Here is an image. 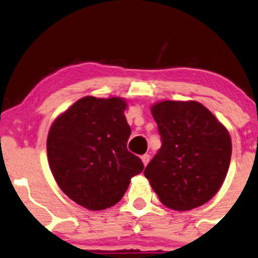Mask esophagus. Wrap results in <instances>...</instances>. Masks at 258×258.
<instances>
[{
    "label": "esophagus",
    "instance_id": "obj_1",
    "mask_svg": "<svg viewBox=\"0 0 258 258\" xmlns=\"http://www.w3.org/2000/svg\"><path fill=\"white\" fill-rule=\"evenodd\" d=\"M141 158H142L143 164L147 165V164H148V162H150V159H151V156H150V154H143V156L141 157Z\"/></svg>",
    "mask_w": 258,
    "mask_h": 258
}]
</instances>
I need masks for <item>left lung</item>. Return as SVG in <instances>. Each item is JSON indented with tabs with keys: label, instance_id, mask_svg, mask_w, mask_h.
I'll return each mask as SVG.
<instances>
[{
	"label": "left lung",
	"instance_id": "left-lung-1",
	"mask_svg": "<svg viewBox=\"0 0 258 258\" xmlns=\"http://www.w3.org/2000/svg\"><path fill=\"white\" fill-rule=\"evenodd\" d=\"M162 147L145 177L165 207L190 210L220 189L231 159L225 126L197 101H161L152 106Z\"/></svg>",
	"mask_w": 258,
	"mask_h": 258
}]
</instances>
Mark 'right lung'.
<instances>
[{
  "label": "right lung",
  "mask_w": 258,
  "mask_h": 258,
  "mask_svg": "<svg viewBox=\"0 0 258 258\" xmlns=\"http://www.w3.org/2000/svg\"><path fill=\"white\" fill-rule=\"evenodd\" d=\"M121 97L78 100L51 124L47 140L54 179L72 200L89 210L113 207L145 165L127 150L131 128Z\"/></svg>",
  "instance_id": "1"
}]
</instances>
